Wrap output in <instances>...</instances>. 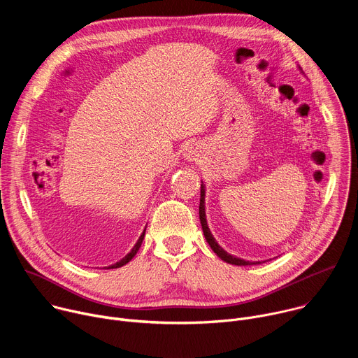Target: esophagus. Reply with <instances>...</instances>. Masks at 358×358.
<instances>
[{
    "instance_id": "34e87169",
    "label": "esophagus",
    "mask_w": 358,
    "mask_h": 358,
    "mask_svg": "<svg viewBox=\"0 0 358 358\" xmlns=\"http://www.w3.org/2000/svg\"><path fill=\"white\" fill-rule=\"evenodd\" d=\"M184 157H185V159H188V160H195V159L198 157V151H196V148H195V147H192V145L187 147V148H185V152H184Z\"/></svg>"
}]
</instances>
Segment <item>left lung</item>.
<instances>
[{
	"label": "left lung",
	"mask_w": 358,
	"mask_h": 358,
	"mask_svg": "<svg viewBox=\"0 0 358 358\" xmlns=\"http://www.w3.org/2000/svg\"><path fill=\"white\" fill-rule=\"evenodd\" d=\"M203 199H206V187H203V184H201V198H199V221H201V225H202V231H203V236H206L207 242L210 243L211 249L218 255V257L231 264V265H238V266H246V265H257V264H261V262H249V261H243L241 258H235L232 257V255H229L227 250H224L215 241V238L213 236L208 225H207V218H206V206H203Z\"/></svg>",
	"instance_id": "left-lung-1"
}]
</instances>
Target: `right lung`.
<instances>
[{
	"label": "right lung",
	"mask_w": 358,
	"mask_h": 358,
	"mask_svg": "<svg viewBox=\"0 0 358 358\" xmlns=\"http://www.w3.org/2000/svg\"><path fill=\"white\" fill-rule=\"evenodd\" d=\"M144 232H145V229L143 231V234L140 235V238H138V241L136 242V245L133 246V249L126 255V257L122 259V261H119L117 264H115V265H110L108 269H116V268H120V266H123V265H126L127 262H130L133 258H134V255L137 253V250L140 249V246H141V242H143V239H144Z\"/></svg>",
	"instance_id": "obj_1"
}]
</instances>
